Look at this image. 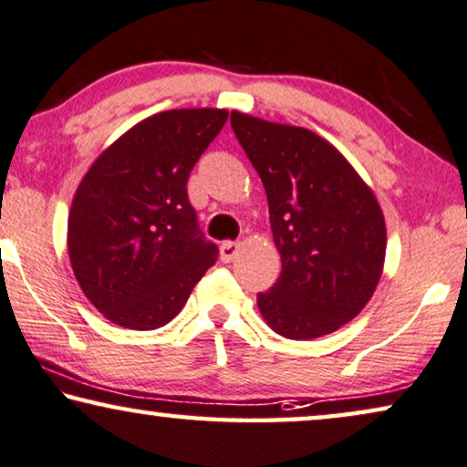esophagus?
Listing matches in <instances>:
<instances>
[{"instance_id":"esophagus-1","label":"esophagus","mask_w":467,"mask_h":467,"mask_svg":"<svg viewBox=\"0 0 467 467\" xmlns=\"http://www.w3.org/2000/svg\"><path fill=\"white\" fill-rule=\"evenodd\" d=\"M241 245L236 241H224L220 245V258L224 262H233L236 258V254H239Z\"/></svg>"}]
</instances>
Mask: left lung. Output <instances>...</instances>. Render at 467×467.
<instances>
[{"mask_svg": "<svg viewBox=\"0 0 467 467\" xmlns=\"http://www.w3.org/2000/svg\"><path fill=\"white\" fill-rule=\"evenodd\" d=\"M231 127L265 183L279 279L258 294L262 317L306 340L351 321L370 300L387 247L372 190L313 130L233 111Z\"/></svg>", "mask_w": 467, "mask_h": 467, "instance_id": "1", "label": "left lung"}]
</instances>
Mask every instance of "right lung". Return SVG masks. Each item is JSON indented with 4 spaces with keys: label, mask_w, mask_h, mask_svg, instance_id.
Segmentation results:
<instances>
[{
    "label": "right lung",
    "mask_w": 467,
    "mask_h": 467,
    "mask_svg": "<svg viewBox=\"0 0 467 467\" xmlns=\"http://www.w3.org/2000/svg\"><path fill=\"white\" fill-rule=\"evenodd\" d=\"M226 120V109L161 111L84 175L69 212V258L82 292L114 324H169L218 260L186 183Z\"/></svg>",
    "instance_id": "obj_1"
}]
</instances>
